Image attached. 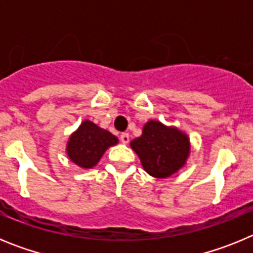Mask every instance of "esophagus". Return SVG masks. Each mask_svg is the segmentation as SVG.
<instances>
[{"label": "esophagus", "instance_id": "obj_1", "mask_svg": "<svg viewBox=\"0 0 253 253\" xmlns=\"http://www.w3.org/2000/svg\"><path fill=\"white\" fill-rule=\"evenodd\" d=\"M120 140H122L124 144H126V143L129 142V134L128 133H122L120 134Z\"/></svg>", "mask_w": 253, "mask_h": 253}]
</instances>
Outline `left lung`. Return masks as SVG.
<instances>
[{
    "label": "left lung",
    "mask_w": 253,
    "mask_h": 253,
    "mask_svg": "<svg viewBox=\"0 0 253 253\" xmlns=\"http://www.w3.org/2000/svg\"><path fill=\"white\" fill-rule=\"evenodd\" d=\"M130 147L139 156L143 169L153 177H169L184 166L190 153L186 134L151 120L143 134L131 140Z\"/></svg>",
    "instance_id": "1"
}]
</instances>
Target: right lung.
Returning a JSON list of instances; mask_svg holds the SVG:
<instances>
[{"mask_svg": "<svg viewBox=\"0 0 253 253\" xmlns=\"http://www.w3.org/2000/svg\"><path fill=\"white\" fill-rule=\"evenodd\" d=\"M118 138L90 120H84L71 135L67 144L69 160L84 169H92L109 147L115 146Z\"/></svg>", "mask_w": 253, "mask_h": 253, "instance_id": "1", "label": "right lung"}]
</instances>
